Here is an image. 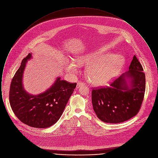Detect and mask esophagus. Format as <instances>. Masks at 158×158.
Segmentation results:
<instances>
[{"label":"esophagus","instance_id":"1","mask_svg":"<svg viewBox=\"0 0 158 158\" xmlns=\"http://www.w3.org/2000/svg\"><path fill=\"white\" fill-rule=\"evenodd\" d=\"M84 85V83L82 82H78L77 83V86H76V88H79V87H81L82 85Z\"/></svg>","mask_w":158,"mask_h":158}]
</instances>
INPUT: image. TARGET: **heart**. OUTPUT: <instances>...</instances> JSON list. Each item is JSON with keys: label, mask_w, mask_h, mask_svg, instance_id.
I'll use <instances>...</instances> for the list:
<instances>
[{"label": "heart", "mask_w": 158, "mask_h": 158, "mask_svg": "<svg viewBox=\"0 0 158 158\" xmlns=\"http://www.w3.org/2000/svg\"><path fill=\"white\" fill-rule=\"evenodd\" d=\"M89 63L86 69L88 81L95 86H105L118 75L124 59L119 54H105L100 50H93L76 56L75 61L68 60L66 68L68 72L75 73L77 65Z\"/></svg>", "instance_id": "heart-1"}]
</instances>
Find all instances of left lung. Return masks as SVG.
Masks as SVG:
<instances>
[{"mask_svg": "<svg viewBox=\"0 0 158 158\" xmlns=\"http://www.w3.org/2000/svg\"><path fill=\"white\" fill-rule=\"evenodd\" d=\"M135 56L128 71L116 79L110 87L92 91L93 108L98 118L108 123L128 120L139 112L146 88L145 74Z\"/></svg>", "mask_w": 158, "mask_h": 158, "instance_id": "left-lung-1", "label": "left lung"}]
</instances>
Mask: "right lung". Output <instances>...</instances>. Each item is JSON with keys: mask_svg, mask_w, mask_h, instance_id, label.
<instances>
[{"mask_svg": "<svg viewBox=\"0 0 158 158\" xmlns=\"http://www.w3.org/2000/svg\"><path fill=\"white\" fill-rule=\"evenodd\" d=\"M32 53L23 59L14 76L9 92V102L13 112L23 123L35 128L49 127L59 120L76 86L57 77L52 85L38 95L25 89L23 76Z\"/></svg>", "mask_w": 158, "mask_h": 158, "instance_id": "add662e5", "label": "right lung"}]
</instances>
